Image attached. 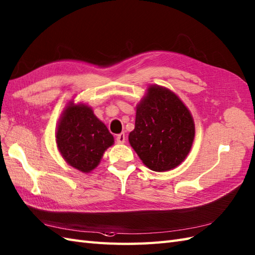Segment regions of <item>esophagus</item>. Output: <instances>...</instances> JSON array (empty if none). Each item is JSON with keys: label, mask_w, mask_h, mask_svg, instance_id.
<instances>
[{"label": "esophagus", "mask_w": 255, "mask_h": 255, "mask_svg": "<svg viewBox=\"0 0 255 255\" xmlns=\"http://www.w3.org/2000/svg\"><path fill=\"white\" fill-rule=\"evenodd\" d=\"M116 141H117V143H120V144L125 143V141H126L125 133L122 132V133H120V134H117V135H116Z\"/></svg>", "instance_id": "esophagus-1"}]
</instances>
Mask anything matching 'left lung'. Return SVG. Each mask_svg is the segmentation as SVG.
Masks as SVG:
<instances>
[{"label": "left lung", "instance_id": "1", "mask_svg": "<svg viewBox=\"0 0 255 255\" xmlns=\"http://www.w3.org/2000/svg\"><path fill=\"white\" fill-rule=\"evenodd\" d=\"M194 134L193 117L179 97L165 87H147L128 137L142 163L154 171L176 168L190 152Z\"/></svg>", "mask_w": 255, "mask_h": 255}]
</instances>
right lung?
Segmentation results:
<instances>
[{"label":"right lung","mask_w":255,"mask_h":255,"mask_svg":"<svg viewBox=\"0 0 255 255\" xmlns=\"http://www.w3.org/2000/svg\"><path fill=\"white\" fill-rule=\"evenodd\" d=\"M55 141L64 161L88 174L98 166L104 152L114 144V137L94 115L91 106L72 100L58 120Z\"/></svg>","instance_id":"1"}]
</instances>
